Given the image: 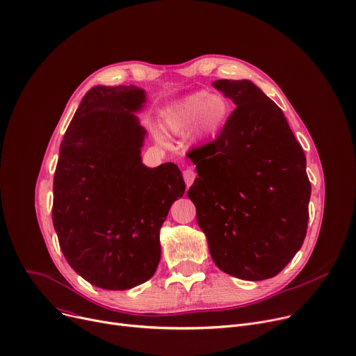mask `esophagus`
<instances>
[{
    "mask_svg": "<svg viewBox=\"0 0 356 356\" xmlns=\"http://www.w3.org/2000/svg\"><path fill=\"white\" fill-rule=\"evenodd\" d=\"M182 177H184V181H185L186 186H191V185H193V182L195 181V178H197V174H195L193 170H191V168H186V170L184 171Z\"/></svg>",
    "mask_w": 356,
    "mask_h": 356,
    "instance_id": "34e87169",
    "label": "esophagus"
}]
</instances>
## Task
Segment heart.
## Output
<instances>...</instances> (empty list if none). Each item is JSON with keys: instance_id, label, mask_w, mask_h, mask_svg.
<instances>
[{"instance_id": "heart-1", "label": "heart", "mask_w": 356, "mask_h": 356, "mask_svg": "<svg viewBox=\"0 0 356 356\" xmlns=\"http://www.w3.org/2000/svg\"><path fill=\"white\" fill-rule=\"evenodd\" d=\"M228 117L229 104L222 95L198 91L174 102L163 114L162 121L172 134L193 129V138L202 140L220 132Z\"/></svg>"}]
</instances>
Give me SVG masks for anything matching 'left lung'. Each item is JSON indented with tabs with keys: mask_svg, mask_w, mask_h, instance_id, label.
<instances>
[{
	"mask_svg": "<svg viewBox=\"0 0 356 356\" xmlns=\"http://www.w3.org/2000/svg\"><path fill=\"white\" fill-rule=\"evenodd\" d=\"M212 86L236 106L218 138L193 155L188 189L215 265L232 277H275L302 247L311 184L282 109L248 79Z\"/></svg>",
	"mask_w": 356,
	"mask_h": 356,
	"instance_id": "obj_1",
	"label": "left lung"
}]
</instances>
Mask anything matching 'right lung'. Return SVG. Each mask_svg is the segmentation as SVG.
I'll list each match as a JSON object with an SVG mask.
<instances>
[{"label": "right lung", "mask_w": 356, "mask_h": 356, "mask_svg": "<svg viewBox=\"0 0 356 356\" xmlns=\"http://www.w3.org/2000/svg\"><path fill=\"white\" fill-rule=\"evenodd\" d=\"M135 86L91 88L60 147L52 224L70 266L90 284L124 291L148 281L161 259L159 229L185 193L172 162L148 168Z\"/></svg>", "instance_id": "right-lung-1"}]
</instances>
